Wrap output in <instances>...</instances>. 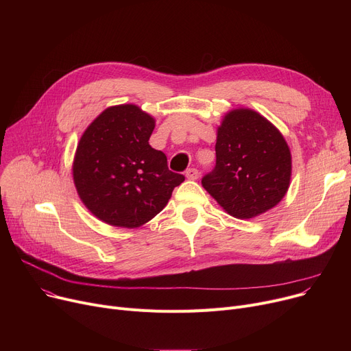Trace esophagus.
Returning a JSON list of instances; mask_svg holds the SVG:
<instances>
[{"mask_svg":"<svg viewBox=\"0 0 351 351\" xmlns=\"http://www.w3.org/2000/svg\"><path fill=\"white\" fill-rule=\"evenodd\" d=\"M186 178H188V179H192V180L197 179V178H199V171H197L196 168H189V169H186Z\"/></svg>","mask_w":351,"mask_h":351,"instance_id":"1","label":"esophagus"}]
</instances>
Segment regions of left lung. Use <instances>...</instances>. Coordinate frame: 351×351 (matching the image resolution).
<instances>
[{
	"label": "left lung",
	"mask_w": 351,
	"mask_h": 351,
	"mask_svg": "<svg viewBox=\"0 0 351 351\" xmlns=\"http://www.w3.org/2000/svg\"><path fill=\"white\" fill-rule=\"evenodd\" d=\"M216 165L202 185L229 215L250 219L283 199L289 189V146L266 118L250 109L228 114L217 129Z\"/></svg>",
	"instance_id": "obj_1"
}]
</instances>
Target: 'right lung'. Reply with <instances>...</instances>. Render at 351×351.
Listing matches in <instances>:
<instances>
[{
  "instance_id": "add662e5",
  "label": "right lung",
  "mask_w": 351,
  "mask_h": 351,
  "mask_svg": "<svg viewBox=\"0 0 351 351\" xmlns=\"http://www.w3.org/2000/svg\"><path fill=\"white\" fill-rule=\"evenodd\" d=\"M152 117L135 105L105 109L84 132L73 182L85 206L104 222L136 228L156 216L185 176L149 145Z\"/></svg>"
}]
</instances>
